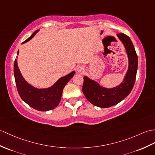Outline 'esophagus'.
<instances>
[{
  "instance_id": "34e87169",
  "label": "esophagus",
  "mask_w": 155,
  "mask_h": 155,
  "mask_svg": "<svg viewBox=\"0 0 155 155\" xmlns=\"http://www.w3.org/2000/svg\"><path fill=\"white\" fill-rule=\"evenodd\" d=\"M77 71L78 73H81V74H82L84 73V67L82 66H78L77 67Z\"/></svg>"
}]
</instances>
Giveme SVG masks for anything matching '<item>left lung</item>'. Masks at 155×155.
I'll list each match as a JSON object with an SVG mask.
<instances>
[{
  "mask_svg": "<svg viewBox=\"0 0 155 155\" xmlns=\"http://www.w3.org/2000/svg\"><path fill=\"white\" fill-rule=\"evenodd\" d=\"M117 36L123 43L129 60L128 70L123 82L116 87L107 88L86 76L84 77L82 92L90 102L100 107H109L120 102L129 94L135 84L138 67V57L135 48L127 35L121 33L117 34ZM106 49H107V47L104 48L105 51Z\"/></svg>",
  "mask_w": 155,
  "mask_h": 155,
  "instance_id": "obj_1",
  "label": "left lung"
}]
</instances>
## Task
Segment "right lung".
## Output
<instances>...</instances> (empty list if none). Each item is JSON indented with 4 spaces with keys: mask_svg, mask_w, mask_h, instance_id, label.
<instances>
[{
    "mask_svg": "<svg viewBox=\"0 0 155 155\" xmlns=\"http://www.w3.org/2000/svg\"><path fill=\"white\" fill-rule=\"evenodd\" d=\"M39 31H35L31 36L22 44L26 43ZM19 50L17 55H18ZM75 71L60 78L55 84L48 88H35L26 81L21 75L17 63V59L14 63V74L15 78L18 92L22 100L35 110L46 111L55 109L58 106L62 96L63 88L71 79L73 78Z\"/></svg>",
    "mask_w": 155,
    "mask_h": 155,
    "instance_id": "obj_1",
    "label": "right lung"
}]
</instances>
